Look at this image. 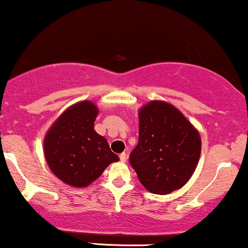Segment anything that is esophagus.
<instances>
[{"label":"esophagus","instance_id":"esophagus-1","mask_svg":"<svg viewBox=\"0 0 248 248\" xmlns=\"http://www.w3.org/2000/svg\"><path fill=\"white\" fill-rule=\"evenodd\" d=\"M126 154L125 152H123V154L119 155V159H121V161H126Z\"/></svg>","mask_w":248,"mask_h":248}]
</instances>
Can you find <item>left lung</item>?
I'll use <instances>...</instances> for the list:
<instances>
[{"instance_id": "obj_1", "label": "left lung", "mask_w": 248, "mask_h": 248, "mask_svg": "<svg viewBox=\"0 0 248 248\" xmlns=\"http://www.w3.org/2000/svg\"><path fill=\"white\" fill-rule=\"evenodd\" d=\"M200 151L198 131L171 104L154 101L139 111L138 144L129 160L146 190L168 194L183 187L196 170Z\"/></svg>"}]
</instances>
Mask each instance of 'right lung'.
Wrapping results in <instances>:
<instances>
[{
  "instance_id": "add662e5",
  "label": "right lung",
  "mask_w": 248,
  "mask_h": 248,
  "mask_svg": "<svg viewBox=\"0 0 248 248\" xmlns=\"http://www.w3.org/2000/svg\"><path fill=\"white\" fill-rule=\"evenodd\" d=\"M97 113L93 103H77L55 122L44 138L46 163L65 184L88 186L109 164L119 160L107 139L94 131Z\"/></svg>"
}]
</instances>
